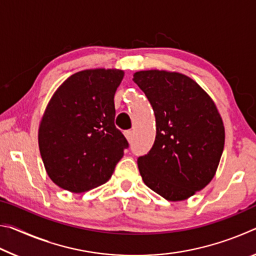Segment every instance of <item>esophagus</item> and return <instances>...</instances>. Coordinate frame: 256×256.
Masks as SVG:
<instances>
[{"label": "esophagus", "mask_w": 256, "mask_h": 256, "mask_svg": "<svg viewBox=\"0 0 256 256\" xmlns=\"http://www.w3.org/2000/svg\"><path fill=\"white\" fill-rule=\"evenodd\" d=\"M124 136H125V138H126V140L128 141V142H131L132 141V131H125V133H124Z\"/></svg>", "instance_id": "1"}]
</instances>
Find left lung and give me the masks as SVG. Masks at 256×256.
<instances>
[{
  "label": "left lung",
  "mask_w": 256,
  "mask_h": 256,
  "mask_svg": "<svg viewBox=\"0 0 256 256\" xmlns=\"http://www.w3.org/2000/svg\"><path fill=\"white\" fill-rule=\"evenodd\" d=\"M133 81L146 94L157 134L138 157L142 180L168 201H183L210 183L224 146V126L212 98L178 72L138 71Z\"/></svg>",
  "instance_id": "8db88e82"
}]
</instances>
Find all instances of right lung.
Listing matches in <instances>:
<instances>
[{"label":"right lung","mask_w":256,"mask_h":256,"mask_svg":"<svg viewBox=\"0 0 256 256\" xmlns=\"http://www.w3.org/2000/svg\"><path fill=\"white\" fill-rule=\"evenodd\" d=\"M123 78L118 68L76 72L47 104L38 146L47 175L60 188L82 193L105 184L123 157L128 144L114 124Z\"/></svg>","instance_id":"right-lung-1"}]
</instances>
